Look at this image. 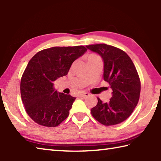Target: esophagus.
<instances>
[{
	"label": "esophagus",
	"mask_w": 161,
	"mask_h": 161,
	"mask_svg": "<svg viewBox=\"0 0 161 161\" xmlns=\"http://www.w3.org/2000/svg\"><path fill=\"white\" fill-rule=\"evenodd\" d=\"M88 95H90L89 93H88V92H83V93L80 94V96L83 97H88Z\"/></svg>",
	"instance_id": "esophagus-1"
}]
</instances>
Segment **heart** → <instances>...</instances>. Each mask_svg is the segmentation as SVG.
I'll return each instance as SVG.
<instances>
[{
    "instance_id": "obj_1",
    "label": "heart",
    "mask_w": 161,
    "mask_h": 161,
    "mask_svg": "<svg viewBox=\"0 0 161 161\" xmlns=\"http://www.w3.org/2000/svg\"><path fill=\"white\" fill-rule=\"evenodd\" d=\"M95 56V55H93V54H91V55H90L89 56Z\"/></svg>"
}]
</instances>
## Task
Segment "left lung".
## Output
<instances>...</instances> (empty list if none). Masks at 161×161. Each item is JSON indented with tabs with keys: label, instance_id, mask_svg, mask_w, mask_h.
Instances as JSON below:
<instances>
[{
	"label": "left lung",
	"instance_id": "1",
	"mask_svg": "<svg viewBox=\"0 0 161 161\" xmlns=\"http://www.w3.org/2000/svg\"><path fill=\"white\" fill-rule=\"evenodd\" d=\"M87 49L97 53L104 62L103 78L112 90L109 102L97 97L91 109L95 119L105 126L115 125L130 116L139 100L141 82L130 57L124 51L105 44H91Z\"/></svg>",
	"mask_w": 161,
	"mask_h": 161
}]
</instances>
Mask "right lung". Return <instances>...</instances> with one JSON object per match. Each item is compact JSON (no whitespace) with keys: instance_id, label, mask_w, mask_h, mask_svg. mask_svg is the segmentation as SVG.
Segmentation results:
<instances>
[{"instance_id":"1","label":"right lung","mask_w":161,"mask_h":161,"mask_svg":"<svg viewBox=\"0 0 161 161\" xmlns=\"http://www.w3.org/2000/svg\"><path fill=\"white\" fill-rule=\"evenodd\" d=\"M86 51L83 46L54 47L30 59L21 78L20 93L25 111L34 122L55 127L69 116L75 97L57 92L53 81L67 75L73 62Z\"/></svg>"}]
</instances>
